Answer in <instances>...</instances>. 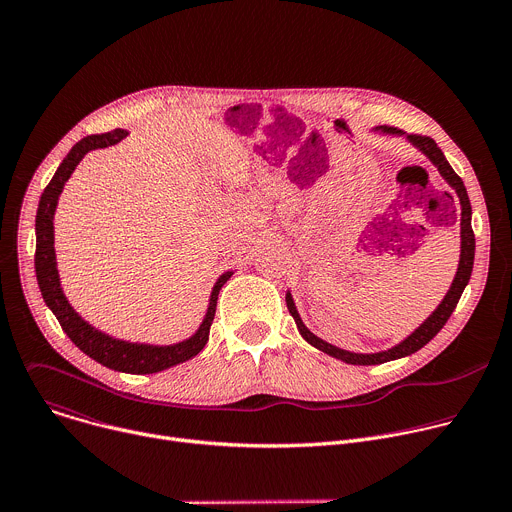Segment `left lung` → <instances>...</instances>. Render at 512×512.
<instances>
[{"label": "left lung", "instance_id": "left-lung-1", "mask_svg": "<svg viewBox=\"0 0 512 512\" xmlns=\"http://www.w3.org/2000/svg\"><path fill=\"white\" fill-rule=\"evenodd\" d=\"M379 131L383 133H391V135H405L409 143H413L415 148L425 156L429 158V162L437 168V172L442 174V178L454 188L458 200H460V210H462V216H460V263H458V271H456V277L448 289V294L444 296V300L440 302V306H437L429 318L419 324V328H415L405 340H401L399 344L391 346L389 350H383V352H371V354H360V352H348V350H342L338 346H332L328 344L326 340L318 338L314 332H310L306 328V324L302 322L300 314H298V308L294 304V298H291V294L287 291L285 296V302H287V310L289 314L294 316L296 320V326L300 330V334L304 336V340L308 344H312L314 348L334 356V358H340L348 364H383V362H389V360H395V358H403V356H409L413 352H417L419 348H423L437 332H440L446 322L450 320L452 312L456 310L458 302H460V296L464 287L468 285L470 281V275H472V267H474V249H476V239H474V231H472V206H470V198H468V192H466V186L462 182V178L454 172V168L448 164L444 152L437 148V143L427 137V135H415V133H403L401 129L397 127H387V125H381Z\"/></svg>", "mask_w": 512, "mask_h": 512}]
</instances>
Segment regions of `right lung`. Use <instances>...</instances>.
<instances>
[{"label":"right lung","instance_id":"right-lung-1","mask_svg":"<svg viewBox=\"0 0 512 512\" xmlns=\"http://www.w3.org/2000/svg\"><path fill=\"white\" fill-rule=\"evenodd\" d=\"M127 135L125 129H113L109 133L101 135H87L83 137L75 148H72L62 164L58 166L56 174L52 176L50 184L44 188L36 212V255H34V267H36V279L42 291V298L46 306L52 310L56 320L60 322L62 330L66 336L75 342L87 356L97 360L99 364L107 369L119 371V373H131V375H150V373H160L170 367H176L180 362H186L188 358L196 356L204 344L208 342L210 334V324L214 320L216 312V300H218V291L229 281L233 271L223 273L216 279L212 294L208 300V310L206 316L200 324V328L186 340L178 344H168V346H156V344H139V342H127L113 338L89 322H85L75 308H72L64 296V291L60 287V277L56 269V253H54V212L58 204V196L70 178V174L75 172L79 162L91 152L99 148H109V145L119 143Z\"/></svg>","mask_w":512,"mask_h":512}]
</instances>
